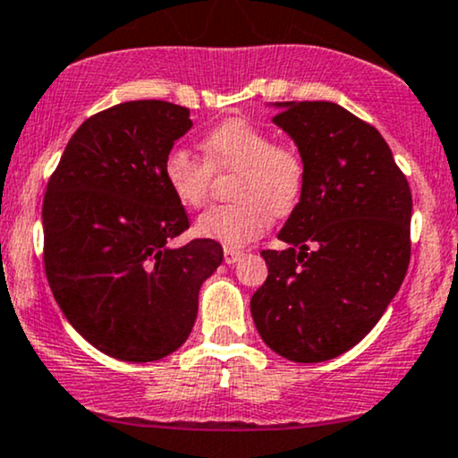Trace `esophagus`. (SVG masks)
<instances>
[{
  "instance_id": "1",
  "label": "esophagus",
  "mask_w": 458,
  "mask_h": 458,
  "mask_svg": "<svg viewBox=\"0 0 458 458\" xmlns=\"http://www.w3.org/2000/svg\"><path fill=\"white\" fill-rule=\"evenodd\" d=\"M241 256H242V253H241V251H236V249H230V247H225V249H224V262H225V264H234V262H239Z\"/></svg>"
}]
</instances>
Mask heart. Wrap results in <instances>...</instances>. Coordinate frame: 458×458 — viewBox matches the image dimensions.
<instances>
[{"instance_id": "heart-1", "label": "heart", "mask_w": 458, "mask_h": 458, "mask_svg": "<svg viewBox=\"0 0 458 458\" xmlns=\"http://www.w3.org/2000/svg\"><path fill=\"white\" fill-rule=\"evenodd\" d=\"M205 160L183 148H171L162 160V177L179 205L196 209L207 199L211 169H236L230 186L234 202L207 209L196 219V234L225 247H245L287 216L302 199L306 162L302 154L245 118H228L202 135Z\"/></svg>"}]
</instances>
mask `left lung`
Here are the masks:
<instances>
[{"label": "left lung", "instance_id": "1", "mask_svg": "<svg viewBox=\"0 0 458 458\" xmlns=\"http://www.w3.org/2000/svg\"><path fill=\"white\" fill-rule=\"evenodd\" d=\"M306 162V186L279 239L251 317L276 355L319 363L369 334L410 264L412 194L372 124L329 101L275 103Z\"/></svg>", "mask_w": 458, "mask_h": 458}]
</instances>
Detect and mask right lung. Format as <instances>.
<instances>
[{
	"label": "right lung",
	"instance_id": "1",
	"mask_svg": "<svg viewBox=\"0 0 458 458\" xmlns=\"http://www.w3.org/2000/svg\"><path fill=\"white\" fill-rule=\"evenodd\" d=\"M192 129L190 109L126 101L69 139L44 196V266L75 332L120 361H158L188 340L222 245L194 239L162 160Z\"/></svg>",
	"mask_w": 458,
	"mask_h": 458
}]
</instances>
